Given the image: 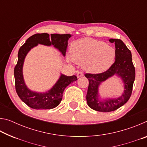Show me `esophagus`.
I'll return each mask as SVG.
<instances>
[{"label": "esophagus", "mask_w": 147, "mask_h": 147, "mask_svg": "<svg viewBox=\"0 0 147 147\" xmlns=\"http://www.w3.org/2000/svg\"><path fill=\"white\" fill-rule=\"evenodd\" d=\"M76 76H77V77H78V78H80V77H82V76H84V73L82 71H78V72H77V75Z\"/></svg>", "instance_id": "obj_1"}]
</instances>
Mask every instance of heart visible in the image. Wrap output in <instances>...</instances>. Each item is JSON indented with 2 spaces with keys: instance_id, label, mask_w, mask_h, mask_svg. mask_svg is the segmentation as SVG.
Here are the masks:
<instances>
[{
  "instance_id": "b5f03b06",
  "label": "heart",
  "mask_w": 147,
  "mask_h": 147,
  "mask_svg": "<svg viewBox=\"0 0 147 147\" xmlns=\"http://www.w3.org/2000/svg\"><path fill=\"white\" fill-rule=\"evenodd\" d=\"M71 53L76 63H84L86 70L93 73L106 71L113 64L116 56L114 47L92 39L75 41L71 45Z\"/></svg>"
}]
</instances>
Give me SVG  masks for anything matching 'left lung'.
<instances>
[{"label": "left lung", "mask_w": 147, "mask_h": 147, "mask_svg": "<svg viewBox=\"0 0 147 147\" xmlns=\"http://www.w3.org/2000/svg\"><path fill=\"white\" fill-rule=\"evenodd\" d=\"M109 41L115 43L116 52L115 62L108 70L103 73L85 74V76L89 80L88 93L86 94L88 105L94 110L102 112L115 111L127 102L132 92L136 77V71L132 62L131 51L121 39H110ZM115 74L123 79L125 89L124 93L117 99L100 101L98 100V95L99 85L102 81Z\"/></svg>", "instance_id": "8db88e82"}]
</instances>
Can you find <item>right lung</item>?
Masks as SVG:
<instances>
[{
	"label": "right lung",
	"mask_w": 147,
	"mask_h": 147,
	"mask_svg": "<svg viewBox=\"0 0 147 147\" xmlns=\"http://www.w3.org/2000/svg\"><path fill=\"white\" fill-rule=\"evenodd\" d=\"M71 37V35L69 34L51 35L47 33L36 34L30 37L26 43L19 49L18 61L14 68L15 86L19 98L28 106L36 109H50L56 108L62 100L65 89L71 83L76 81L77 77L75 75L67 76L61 74L56 84L47 93H41L32 91L27 88L23 76V65L27 53L38 44L47 46L53 45L65 56L68 39Z\"/></svg>",
	"instance_id": "1"
}]
</instances>
